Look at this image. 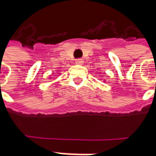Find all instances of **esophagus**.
I'll list each match as a JSON object with an SVG mask.
<instances>
[{
	"instance_id": "esophagus-1",
	"label": "esophagus",
	"mask_w": 156,
	"mask_h": 156,
	"mask_svg": "<svg viewBox=\"0 0 156 156\" xmlns=\"http://www.w3.org/2000/svg\"><path fill=\"white\" fill-rule=\"evenodd\" d=\"M76 64H78V65H83V60L82 58H78V59H76Z\"/></svg>"
}]
</instances>
